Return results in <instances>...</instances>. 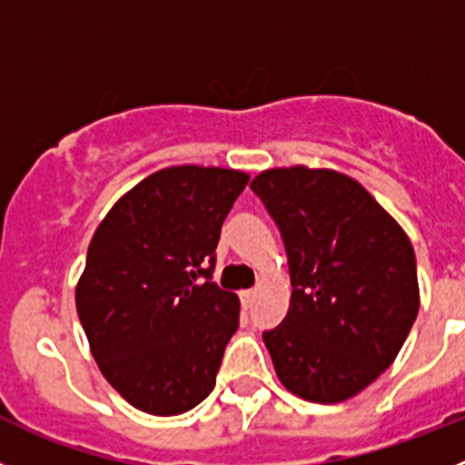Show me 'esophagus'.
Masks as SVG:
<instances>
[{"label":"esophagus","mask_w":465,"mask_h":465,"mask_svg":"<svg viewBox=\"0 0 465 465\" xmlns=\"http://www.w3.org/2000/svg\"><path fill=\"white\" fill-rule=\"evenodd\" d=\"M254 298H257V292H254V289H247V292H242L241 293L242 307H252L254 305Z\"/></svg>","instance_id":"34e87169"}]
</instances>
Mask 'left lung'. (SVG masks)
<instances>
[{"label": "left lung", "instance_id": "left-lung-1", "mask_svg": "<svg viewBox=\"0 0 465 465\" xmlns=\"http://www.w3.org/2000/svg\"><path fill=\"white\" fill-rule=\"evenodd\" d=\"M284 241L292 302L263 332L282 385L340 403L397 358L420 310L409 236L358 181L332 169H268L250 183Z\"/></svg>", "mask_w": 465, "mask_h": 465}]
</instances>
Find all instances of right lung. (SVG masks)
<instances>
[{
    "label": "right lung",
    "instance_id": "1",
    "mask_svg": "<svg viewBox=\"0 0 465 465\" xmlns=\"http://www.w3.org/2000/svg\"><path fill=\"white\" fill-rule=\"evenodd\" d=\"M247 181L236 169H160L91 238L77 316L103 376L134 409L181 415L215 388L241 310L213 282L215 247Z\"/></svg>",
    "mask_w": 465,
    "mask_h": 465
}]
</instances>
